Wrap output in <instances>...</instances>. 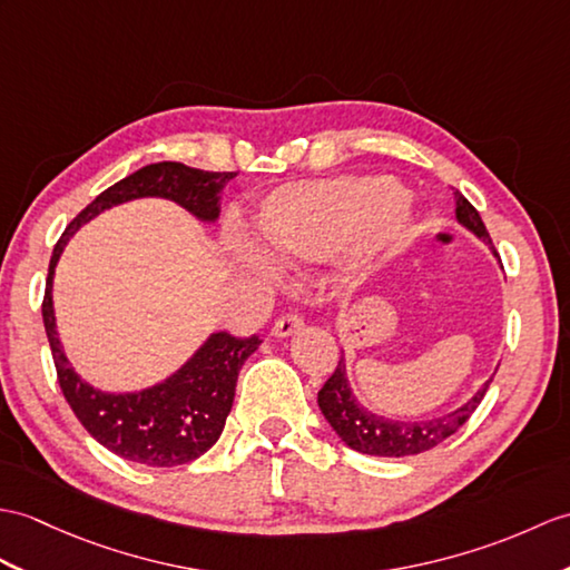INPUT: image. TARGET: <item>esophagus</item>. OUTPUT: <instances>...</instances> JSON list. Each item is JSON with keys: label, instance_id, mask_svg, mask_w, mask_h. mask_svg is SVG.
Segmentation results:
<instances>
[{"label": "esophagus", "instance_id": "34e87169", "mask_svg": "<svg viewBox=\"0 0 570 570\" xmlns=\"http://www.w3.org/2000/svg\"><path fill=\"white\" fill-rule=\"evenodd\" d=\"M298 330H303V317L298 313H286L274 323L272 333H274V337H288V335L298 333Z\"/></svg>", "mask_w": 570, "mask_h": 570}]
</instances>
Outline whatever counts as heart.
<instances>
[{
  "label": "heart",
  "mask_w": 570,
  "mask_h": 570,
  "mask_svg": "<svg viewBox=\"0 0 570 570\" xmlns=\"http://www.w3.org/2000/svg\"><path fill=\"white\" fill-rule=\"evenodd\" d=\"M391 177H342L294 184L262 204L259 223L272 253L286 262H317L352 245L356 262L401 253L413 240ZM264 264L259 253L249 255Z\"/></svg>",
  "instance_id": "heart-1"
}]
</instances>
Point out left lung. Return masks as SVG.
Masks as SVG:
<instances>
[{"label": "left lung", "instance_id": "obj_1", "mask_svg": "<svg viewBox=\"0 0 570 570\" xmlns=\"http://www.w3.org/2000/svg\"><path fill=\"white\" fill-rule=\"evenodd\" d=\"M454 198H456V220L475 237H481L485 245H491L493 255L498 257L491 235H488L479 210H475L469 204V198L461 196L459 191L454 194ZM493 376L488 379L464 405L452 410V413L434 420L405 422V420H391V417L376 415L354 399L347 381L345 354H342L335 374L325 381V386L321 391H317V405H321L330 428H333L340 434V440L350 449H354V452L372 454V456H413L444 442L446 436H452L461 425H464V422L473 415V410L483 401V395L488 386H491Z\"/></svg>", "mask_w": 570, "mask_h": 570}]
</instances>
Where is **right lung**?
Listing matches in <instances>:
<instances>
[{
    "instance_id": "obj_1",
    "label": "right lung",
    "mask_w": 570,
    "mask_h": 570,
    "mask_svg": "<svg viewBox=\"0 0 570 570\" xmlns=\"http://www.w3.org/2000/svg\"><path fill=\"white\" fill-rule=\"evenodd\" d=\"M235 175L237 171H206L181 163L142 167L101 191L65 228L52 249L43 296V325L62 395L77 420L101 446L136 464L169 469L189 464L206 454L225 428V417L235 399L237 374L247 356L262 345V340L257 335L233 337L230 333H214L187 364L163 383L136 393H104L75 374L60 347L56 311H52V276L58 259L85 223L104 214L106 208L134 198H169L198 220L214 223L220 216V191Z\"/></svg>"
}]
</instances>
